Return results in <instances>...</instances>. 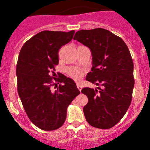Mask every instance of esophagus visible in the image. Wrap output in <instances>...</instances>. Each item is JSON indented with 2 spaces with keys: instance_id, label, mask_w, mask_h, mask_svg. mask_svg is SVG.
Listing matches in <instances>:
<instances>
[{
  "instance_id": "34e87169",
  "label": "esophagus",
  "mask_w": 150,
  "mask_h": 150,
  "mask_svg": "<svg viewBox=\"0 0 150 150\" xmlns=\"http://www.w3.org/2000/svg\"><path fill=\"white\" fill-rule=\"evenodd\" d=\"M77 87H78V88L79 89V91H81L82 90V86H81L80 83H77Z\"/></svg>"
}]
</instances>
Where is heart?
Segmentation results:
<instances>
[{
    "mask_svg": "<svg viewBox=\"0 0 150 150\" xmlns=\"http://www.w3.org/2000/svg\"><path fill=\"white\" fill-rule=\"evenodd\" d=\"M69 75H70V76L72 77L73 79L76 80V81L81 79V78L83 77V72H82L81 69H78V68H75V67L72 68V69H69Z\"/></svg>",
    "mask_w": 150,
    "mask_h": 150,
    "instance_id": "obj_1",
    "label": "heart"
}]
</instances>
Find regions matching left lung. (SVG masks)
<instances>
[{
  "mask_svg": "<svg viewBox=\"0 0 150 150\" xmlns=\"http://www.w3.org/2000/svg\"><path fill=\"white\" fill-rule=\"evenodd\" d=\"M73 39L91 51V72L86 80L101 86L81 91L88 99L85 117L92 126L108 129L121 120L132 99L134 63L130 51L121 38L103 28L81 30Z\"/></svg>",
  "mask_w": 150,
  "mask_h": 150,
  "instance_id": "left-lung-1",
  "label": "left lung"
}]
</instances>
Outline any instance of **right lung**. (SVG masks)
<instances>
[{
    "label": "right lung",
    "instance_id": "add662e5",
    "mask_svg": "<svg viewBox=\"0 0 150 150\" xmlns=\"http://www.w3.org/2000/svg\"><path fill=\"white\" fill-rule=\"evenodd\" d=\"M74 33V30L42 31L29 39L19 52L18 93L30 120L43 131L56 130L64 124L67 107L80 93L72 79L60 73L59 78L54 77L59 50L71 41ZM54 85L55 91L51 89Z\"/></svg>",
    "mask_w": 150,
    "mask_h": 150
}]
</instances>
